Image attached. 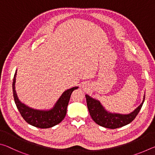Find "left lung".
Wrapping results in <instances>:
<instances>
[{"label": "left lung", "instance_id": "obj_1", "mask_svg": "<svg viewBox=\"0 0 155 155\" xmlns=\"http://www.w3.org/2000/svg\"><path fill=\"white\" fill-rule=\"evenodd\" d=\"M85 97L89 112L94 121L101 127L111 129L124 127L132 122L140 112L145 100L144 94L142 103L134 111L128 114H120L107 111L101 102L87 94H86Z\"/></svg>", "mask_w": 155, "mask_h": 155}]
</instances>
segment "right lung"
<instances>
[{"label": "right lung", "mask_w": 155, "mask_h": 155, "mask_svg": "<svg viewBox=\"0 0 155 155\" xmlns=\"http://www.w3.org/2000/svg\"><path fill=\"white\" fill-rule=\"evenodd\" d=\"M16 73L17 70L15 71L13 80V94L18 111L25 121L33 127L40 128H51L59 124L66 115L67 107L71 94L78 87H73L65 90L52 109L48 110L35 109L26 105L18 98L15 88Z\"/></svg>", "instance_id": "right-lung-1"}]
</instances>
